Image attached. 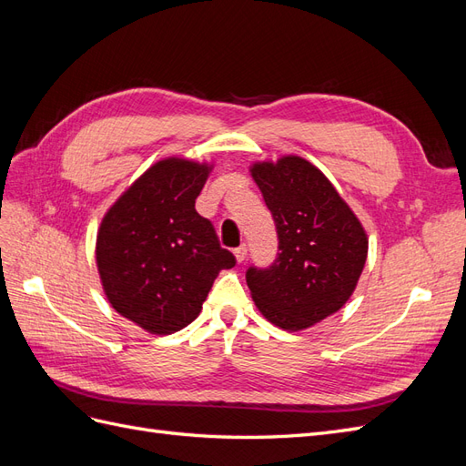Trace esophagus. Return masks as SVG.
I'll return each instance as SVG.
<instances>
[{
    "label": "esophagus",
    "mask_w": 466,
    "mask_h": 466,
    "mask_svg": "<svg viewBox=\"0 0 466 466\" xmlns=\"http://www.w3.org/2000/svg\"><path fill=\"white\" fill-rule=\"evenodd\" d=\"M233 255H235V258H237V262H238V264L245 262V260H247V245L237 247V248L233 250Z\"/></svg>",
    "instance_id": "1"
}]
</instances>
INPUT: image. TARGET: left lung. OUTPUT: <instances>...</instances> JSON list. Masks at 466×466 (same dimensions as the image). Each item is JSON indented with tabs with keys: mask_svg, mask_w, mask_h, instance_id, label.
<instances>
[{
	"mask_svg": "<svg viewBox=\"0 0 466 466\" xmlns=\"http://www.w3.org/2000/svg\"><path fill=\"white\" fill-rule=\"evenodd\" d=\"M248 173L279 238L268 270L248 268L250 298L278 329L307 330L351 298L368 260V233L320 168L299 155L255 161Z\"/></svg>",
	"mask_w": 466,
	"mask_h": 466,
	"instance_id": "1",
	"label": "left lung"
}]
</instances>
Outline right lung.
I'll use <instances>...</instances> for the list:
<instances>
[{
	"label": "right lung",
	"mask_w": 466,
	"mask_h": 466,
	"mask_svg": "<svg viewBox=\"0 0 466 466\" xmlns=\"http://www.w3.org/2000/svg\"><path fill=\"white\" fill-rule=\"evenodd\" d=\"M214 161L159 159L103 216L95 262L106 301L139 329L165 336L200 315L208 291L235 257L194 204Z\"/></svg>",
	"instance_id": "obj_1"
}]
</instances>
